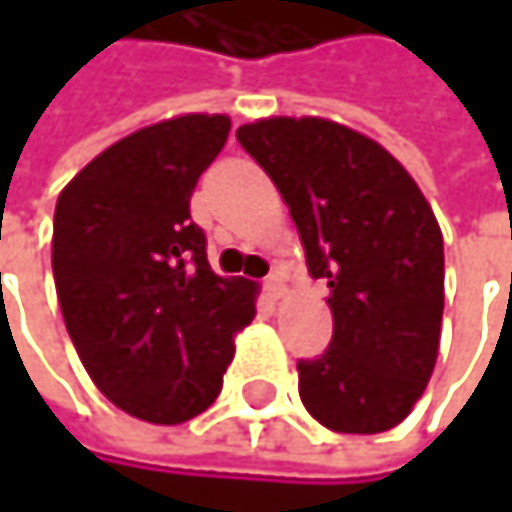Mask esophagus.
Instances as JSON below:
<instances>
[{
	"label": "esophagus",
	"mask_w": 512,
	"mask_h": 512,
	"mask_svg": "<svg viewBox=\"0 0 512 512\" xmlns=\"http://www.w3.org/2000/svg\"><path fill=\"white\" fill-rule=\"evenodd\" d=\"M263 290H266L272 299H281V296H284V275H281V272H269V275L263 278Z\"/></svg>",
	"instance_id": "34e87169"
}]
</instances>
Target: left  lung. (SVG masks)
<instances>
[{
  "mask_svg": "<svg viewBox=\"0 0 512 512\" xmlns=\"http://www.w3.org/2000/svg\"><path fill=\"white\" fill-rule=\"evenodd\" d=\"M237 142L278 186L308 272L329 284L335 332L299 358V397L335 433H385L424 394L439 356L445 246L409 171L323 118H266Z\"/></svg>",
  "mask_w": 512,
  "mask_h": 512,
  "instance_id": "obj_1",
  "label": "left lung"
}]
</instances>
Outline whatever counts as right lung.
<instances>
[{
	"instance_id": "1",
	"label": "right lung",
	"mask_w": 512,
	"mask_h": 512,
	"mask_svg": "<svg viewBox=\"0 0 512 512\" xmlns=\"http://www.w3.org/2000/svg\"><path fill=\"white\" fill-rule=\"evenodd\" d=\"M225 115H180L91 159L58 195L52 275L67 335L127 415L183 424L222 391L255 284L210 269L189 216L198 177L228 142Z\"/></svg>"
}]
</instances>
